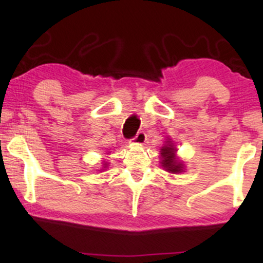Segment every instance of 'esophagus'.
Returning <instances> with one entry per match:
<instances>
[{
	"label": "esophagus",
	"mask_w": 263,
	"mask_h": 263,
	"mask_svg": "<svg viewBox=\"0 0 263 263\" xmlns=\"http://www.w3.org/2000/svg\"><path fill=\"white\" fill-rule=\"evenodd\" d=\"M146 140H147V135L145 134V132H139L138 134L132 139V142L136 143V145H142V143H145Z\"/></svg>",
	"instance_id": "obj_1"
}]
</instances>
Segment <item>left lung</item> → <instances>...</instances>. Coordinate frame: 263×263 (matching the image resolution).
Masks as SVG:
<instances>
[{
	"mask_svg": "<svg viewBox=\"0 0 263 263\" xmlns=\"http://www.w3.org/2000/svg\"><path fill=\"white\" fill-rule=\"evenodd\" d=\"M175 148L170 142L165 145L163 148L160 149L161 158H163V167L166 168V171L172 172V174H178L182 171V164L176 160L175 156Z\"/></svg>",
	"mask_w": 263,
	"mask_h": 263,
	"instance_id": "left-lung-1",
	"label": "left lung"
}]
</instances>
